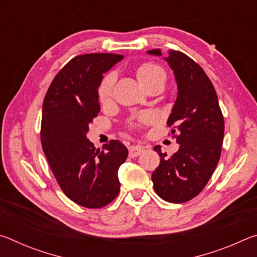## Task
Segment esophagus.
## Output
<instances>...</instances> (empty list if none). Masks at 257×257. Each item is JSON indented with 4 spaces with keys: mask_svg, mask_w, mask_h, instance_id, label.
Returning <instances> with one entry per match:
<instances>
[{
    "mask_svg": "<svg viewBox=\"0 0 257 257\" xmlns=\"http://www.w3.org/2000/svg\"><path fill=\"white\" fill-rule=\"evenodd\" d=\"M143 152H144V149L139 145H133L129 147V156L130 158H136V156L141 155Z\"/></svg>",
    "mask_w": 257,
    "mask_h": 257,
    "instance_id": "obj_1",
    "label": "esophagus"
}]
</instances>
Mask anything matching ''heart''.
<instances>
[{"mask_svg": "<svg viewBox=\"0 0 257 257\" xmlns=\"http://www.w3.org/2000/svg\"><path fill=\"white\" fill-rule=\"evenodd\" d=\"M137 78L139 82L143 86H146L153 82L155 80H165V72L162 68H161L159 64H155L153 62H147L142 64L141 67L137 69ZM113 81H114V76L112 73H108L105 77L103 78L101 84L98 86V98L101 102H106L111 96V90H112V85ZM139 122L145 123L149 122L151 120V114L149 113H143L137 118Z\"/></svg>", "mask_w": 257, "mask_h": 257, "instance_id": "heart-1", "label": "heart"}]
</instances>
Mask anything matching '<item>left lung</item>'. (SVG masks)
I'll list each match as a JSON object with an SVG mask.
<instances>
[{
  "instance_id": "left-lung-1",
  "label": "left lung",
  "mask_w": 257,
  "mask_h": 257,
  "mask_svg": "<svg viewBox=\"0 0 257 257\" xmlns=\"http://www.w3.org/2000/svg\"><path fill=\"white\" fill-rule=\"evenodd\" d=\"M150 55H162L156 49ZM164 58L177 82V98L167 123L173 127L179 150L170 159L160 155L152 173L154 190L164 201L185 203L201 193L214 172L222 149L224 121L214 87L203 69L189 56L169 51Z\"/></svg>"
}]
</instances>
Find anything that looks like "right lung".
Here are the masks:
<instances>
[{"instance_id": "obj_1", "label": "right lung", "mask_w": 257, "mask_h": 257, "mask_svg": "<svg viewBox=\"0 0 257 257\" xmlns=\"http://www.w3.org/2000/svg\"><path fill=\"white\" fill-rule=\"evenodd\" d=\"M123 55L82 54L61 69L43 103L41 141L51 170L67 197L78 205L99 208L118 196V170L128 156L119 141L95 150L86 134L99 110L103 75Z\"/></svg>"}]
</instances>
